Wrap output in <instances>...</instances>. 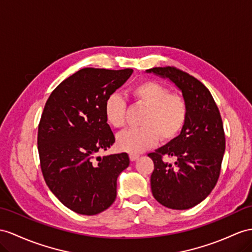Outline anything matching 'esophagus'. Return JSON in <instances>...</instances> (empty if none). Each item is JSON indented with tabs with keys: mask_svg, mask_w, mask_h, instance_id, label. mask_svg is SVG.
Masks as SVG:
<instances>
[{
	"mask_svg": "<svg viewBox=\"0 0 252 252\" xmlns=\"http://www.w3.org/2000/svg\"><path fill=\"white\" fill-rule=\"evenodd\" d=\"M138 158H139V156L138 154H130V159L132 160V162H134V160H136V159H138Z\"/></svg>",
	"mask_w": 252,
	"mask_h": 252,
	"instance_id": "34e87169",
	"label": "esophagus"
}]
</instances>
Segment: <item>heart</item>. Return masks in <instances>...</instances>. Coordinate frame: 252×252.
Here are the masks:
<instances>
[{"label": "heart", "mask_w": 252, "mask_h": 252, "mask_svg": "<svg viewBox=\"0 0 252 252\" xmlns=\"http://www.w3.org/2000/svg\"><path fill=\"white\" fill-rule=\"evenodd\" d=\"M135 103L147 108L140 121L141 127L122 132L117 137L121 150L132 154L141 153L156 146L159 137L171 140L181 132L188 118V104L182 95L154 81L137 84L131 90ZM107 124L115 128L126 125V102L118 94L107 96L104 103Z\"/></svg>", "instance_id": "heart-1"}]
</instances>
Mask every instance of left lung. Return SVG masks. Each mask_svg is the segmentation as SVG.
Wrapping results in <instances>:
<instances>
[{
    "mask_svg": "<svg viewBox=\"0 0 252 252\" xmlns=\"http://www.w3.org/2000/svg\"><path fill=\"white\" fill-rule=\"evenodd\" d=\"M169 80L182 93L188 104V118L177 137L156 152L151 175L152 195L172 210H188L210 195L220 173L225 149L222 120L209 89L189 73L175 67L146 70ZM173 157L175 165L164 162Z\"/></svg>",
    "mask_w": 252,
    "mask_h": 252,
    "instance_id": "1",
    "label": "left lung"
}]
</instances>
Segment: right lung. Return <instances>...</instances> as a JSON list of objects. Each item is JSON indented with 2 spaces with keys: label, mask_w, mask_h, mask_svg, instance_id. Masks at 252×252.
<instances>
[{
  "label": "right lung",
  "mask_w": 252,
  "mask_h": 252,
  "mask_svg": "<svg viewBox=\"0 0 252 252\" xmlns=\"http://www.w3.org/2000/svg\"><path fill=\"white\" fill-rule=\"evenodd\" d=\"M133 69L84 68L57 86L44 105L38 126L42 175L57 199L77 214L95 215L117 196V178L127 153L96 157L115 143L104 103Z\"/></svg>",
  "instance_id": "1"
}]
</instances>
